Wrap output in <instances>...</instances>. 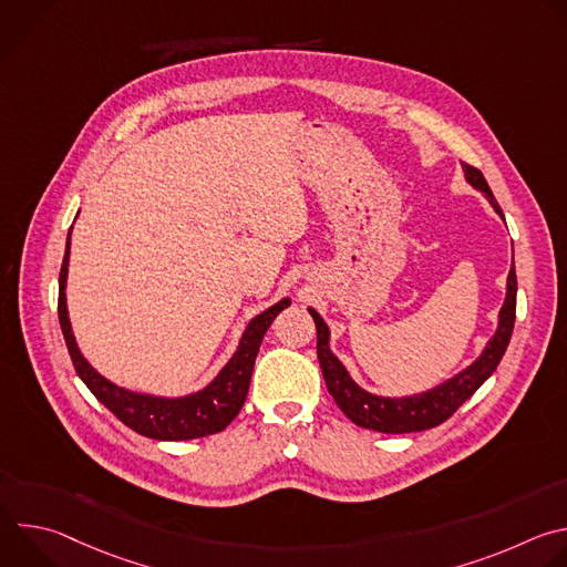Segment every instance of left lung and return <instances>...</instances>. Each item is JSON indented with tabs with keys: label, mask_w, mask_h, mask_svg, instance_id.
<instances>
[{
	"label": "left lung",
	"mask_w": 567,
	"mask_h": 567,
	"mask_svg": "<svg viewBox=\"0 0 567 567\" xmlns=\"http://www.w3.org/2000/svg\"><path fill=\"white\" fill-rule=\"evenodd\" d=\"M464 175L471 186H475L477 190L487 195V199L492 202L496 213L503 217V210H501L487 179L482 177V173L477 168L464 164ZM309 313L316 322V337H318L316 354H318V363L322 370V379H326V385H328L332 399L337 401V406L346 413V417L352 420L361 429H370V431H379V433H417V431H426V429H433V426H440L442 422H446L498 368V363L509 346V339L514 332V320H516V269L512 267V271H509L507 300L501 309V326H498L496 337L487 343V350L482 352V357L471 368H466L451 381L442 383L440 388H435L426 394H417V396H409V399H385V396H374V394L361 390L348 377V372L339 363V359L330 352V346H328L330 330L326 322H322V318L313 309H309Z\"/></svg>",
	"instance_id": "8db88e82"
}]
</instances>
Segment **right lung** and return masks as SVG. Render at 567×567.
<instances>
[{
  "instance_id": "1",
  "label": "right lung",
  "mask_w": 567,
  "mask_h": 567,
  "mask_svg": "<svg viewBox=\"0 0 567 567\" xmlns=\"http://www.w3.org/2000/svg\"><path fill=\"white\" fill-rule=\"evenodd\" d=\"M66 262H69V241H66V251L60 269V293H58L60 328H62L64 343L78 377L85 381V385L92 390V394L103 403V406L112 411L125 426L152 440L177 442V440L206 437L224 431L241 411V406H245L260 343L274 318L289 305V300H280L278 305H274L271 309L262 311L251 320V326L247 328L245 337H241V343L235 357L228 361V365L219 372V377L208 388L182 399L145 396V394L127 392L105 381L83 359V354L78 352L71 334V326H69L66 302H64Z\"/></svg>"
}]
</instances>
